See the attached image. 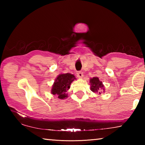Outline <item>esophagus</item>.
<instances>
[{
	"label": "esophagus",
	"mask_w": 145,
	"mask_h": 145,
	"mask_svg": "<svg viewBox=\"0 0 145 145\" xmlns=\"http://www.w3.org/2000/svg\"><path fill=\"white\" fill-rule=\"evenodd\" d=\"M77 76L78 78H82L83 77V76H84V75H83V73L82 72H78L77 73Z\"/></svg>",
	"instance_id": "34e87169"
}]
</instances>
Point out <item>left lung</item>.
<instances>
[{"label": "left lung", "instance_id": "8db88e82", "mask_svg": "<svg viewBox=\"0 0 145 145\" xmlns=\"http://www.w3.org/2000/svg\"><path fill=\"white\" fill-rule=\"evenodd\" d=\"M90 89L93 93H98L101 94L102 92H105L104 86L102 81H100L99 77H94L89 79Z\"/></svg>", "mask_w": 145, "mask_h": 145}]
</instances>
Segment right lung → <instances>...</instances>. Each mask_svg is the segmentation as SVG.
<instances>
[{"mask_svg": "<svg viewBox=\"0 0 145 145\" xmlns=\"http://www.w3.org/2000/svg\"><path fill=\"white\" fill-rule=\"evenodd\" d=\"M76 78L74 75L70 73H61L54 80L51 89V93L57 95L58 99H65L68 97L67 91L70 88V85Z\"/></svg>", "mask_w": 145, "mask_h": 145, "instance_id": "obj_1", "label": "right lung"}]
</instances>
